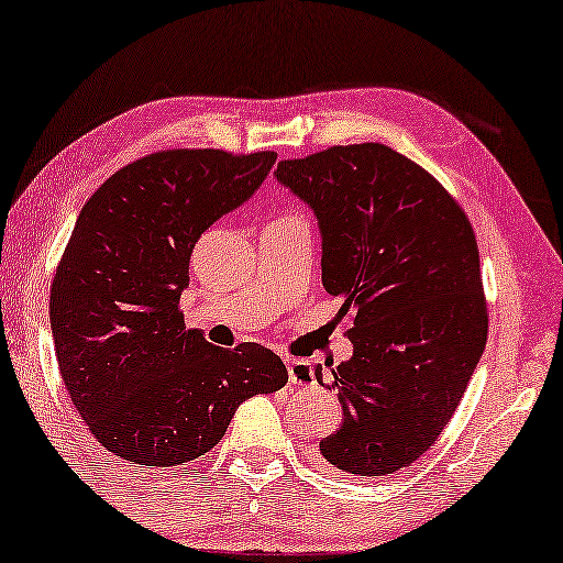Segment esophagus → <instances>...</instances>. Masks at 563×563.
I'll return each mask as SVG.
<instances>
[{
  "mask_svg": "<svg viewBox=\"0 0 563 563\" xmlns=\"http://www.w3.org/2000/svg\"><path fill=\"white\" fill-rule=\"evenodd\" d=\"M287 372L291 384L314 386V372H311V364L303 362V358H287Z\"/></svg>",
  "mask_w": 563,
  "mask_h": 563,
  "instance_id": "obj_1",
  "label": "esophagus"
}]
</instances>
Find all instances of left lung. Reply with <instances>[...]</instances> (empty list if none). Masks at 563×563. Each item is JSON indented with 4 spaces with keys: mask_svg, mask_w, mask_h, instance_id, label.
<instances>
[{
    "mask_svg": "<svg viewBox=\"0 0 563 563\" xmlns=\"http://www.w3.org/2000/svg\"><path fill=\"white\" fill-rule=\"evenodd\" d=\"M274 177L314 211L321 284L354 321L352 358L314 366L344 411L319 454L358 476L399 472L439 439L484 354L474 229L429 172L384 144L284 159Z\"/></svg>",
    "mask_w": 563,
    "mask_h": 563,
    "instance_id": "8db88e82",
    "label": "left lung"
}]
</instances>
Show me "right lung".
Masks as SVG:
<instances>
[{
	"label": "right lung",
	"instance_id": "1",
	"mask_svg": "<svg viewBox=\"0 0 563 563\" xmlns=\"http://www.w3.org/2000/svg\"><path fill=\"white\" fill-rule=\"evenodd\" d=\"M274 162V152H156L81 207L52 282L54 352L79 417L119 459L195 462L239 404L289 382L269 349L209 344L179 311L197 239L242 207Z\"/></svg>",
	"mask_w": 563,
	"mask_h": 563
}]
</instances>
